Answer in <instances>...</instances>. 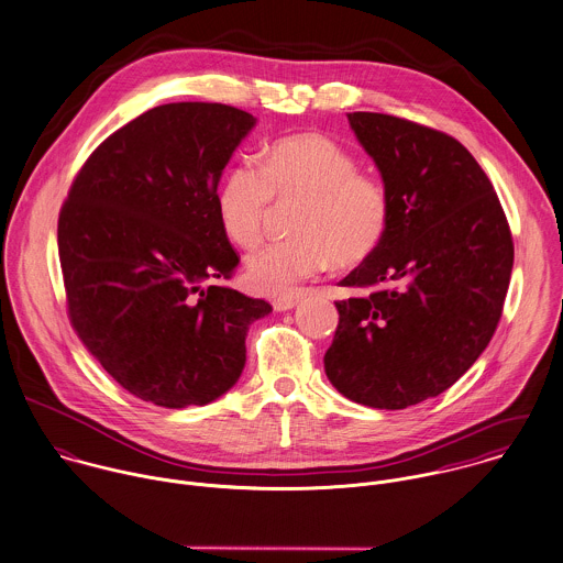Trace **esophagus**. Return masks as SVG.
<instances>
[{
	"label": "esophagus",
	"mask_w": 563,
	"mask_h": 563,
	"mask_svg": "<svg viewBox=\"0 0 563 563\" xmlns=\"http://www.w3.org/2000/svg\"><path fill=\"white\" fill-rule=\"evenodd\" d=\"M302 298H305V294H302V291H296V294H287V296L274 298V302H272V305H274V309H276V311H289V309L298 307Z\"/></svg>",
	"instance_id": "34e87169"
}]
</instances>
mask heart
Wrapping results in <instances>:
<instances>
[{
    "label": "heart",
    "instance_id": "heart-1",
    "mask_svg": "<svg viewBox=\"0 0 563 563\" xmlns=\"http://www.w3.org/2000/svg\"><path fill=\"white\" fill-rule=\"evenodd\" d=\"M278 200L300 198L294 234L256 247L245 258L252 291L285 296L298 283L331 263L354 267L383 243L391 202L385 185L358 172L356 158L333 139L307 132L280 139L261 158V167L239 161L218 189V218L230 241L254 245Z\"/></svg>",
    "mask_w": 563,
    "mask_h": 563
}]
</instances>
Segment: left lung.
<instances>
[{
    "mask_svg": "<svg viewBox=\"0 0 563 563\" xmlns=\"http://www.w3.org/2000/svg\"><path fill=\"white\" fill-rule=\"evenodd\" d=\"M389 194L378 250L341 287L324 369L341 396L407 409L456 383L494 335L514 267L498 196L449 134L391 114L350 113Z\"/></svg>",
    "mask_w": 563,
    "mask_h": 563,
    "instance_id": "1",
    "label": "left lung"
}]
</instances>
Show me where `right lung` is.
I'll list each match as a JSON object with an SVG mask.
<instances>
[{
	"label": "right lung",
	"instance_id": "obj_1",
	"mask_svg": "<svg viewBox=\"0 0 563 563\" xmlns=\"http://www.w3.org/2000/svg\"><path fill=\"white\" fill-rule=\"evenodd\" d=\"M256 125L241 109L163 104L85 163L58 220L71 324L132 396L185 409L224 396L245 367L265 300L216 285L239 265L218 185Z\"/></svg>",
	"mask_w": 563,
	"mask_h": 563
}]
</instances>
